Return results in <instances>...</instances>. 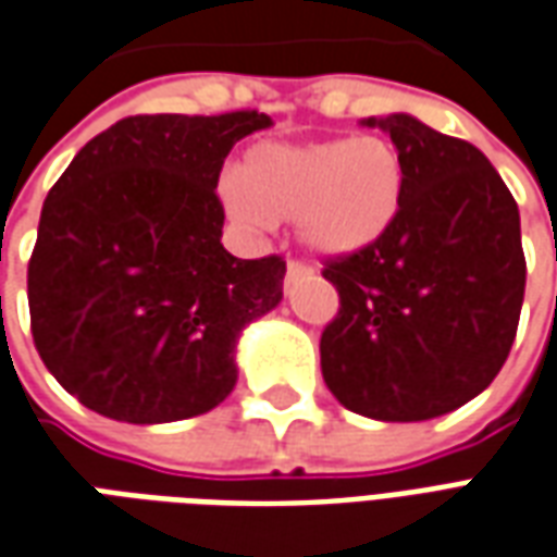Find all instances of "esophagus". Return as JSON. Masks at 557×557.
<instances>
[{
	"label": "esophagus",
	"instance_id": "esophagus-1",
	"mask_svg": "<svg viewBox=\"0 0 557 557\" xmlns=\"http://www.w3.org/2000/svg\"><path fill=\"white\" fill-rule=\"evenodd\" d=\"M304 274H312V268L304 265V262H298V259H289V265H286V280L304 277Z\"/></svg>",
	"mask_w": 557,
	"mask_h": 557
}]
</instances>
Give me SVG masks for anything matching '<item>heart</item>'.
<instances>
[{
    "instance_id": "b5f03b06",
    "label": "heart",
    "mask_w": 557,
    "mask_h": 557,
    "mask_svg": "<svg viewBox=\"0 0 557 557\" xmlns=\"http://www.w3.org/2000/svg\"><path fill=\"white\" fill-rule=\"evenodd\" d=\"M407 171L393 141L357 135L315 144H259L238 180H226L230 212L253 226L295 221L321 257H354L377 245L401 215Z\"/></svg>"
}]
</instances>
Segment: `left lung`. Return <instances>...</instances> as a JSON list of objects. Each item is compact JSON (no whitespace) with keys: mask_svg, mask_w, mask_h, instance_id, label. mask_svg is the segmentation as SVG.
<instances>
[{"mask_svg":"<svg viewBox=\"0 0 557 557\" xmlns=\"http://www.w3.org/2000/svg\"><path fill=\"white\" fill-rule=\"evenodd\" d=\"M362 123L401 152L405 203L377 245L324 262L339 312L321 374L354 413L422 422L472 401L508 360L525 295L520 209L469 141L410 114Z\"/></svg>","mask_w":557,"mask_h":557,"instance_id":"1","label":"left lung"}]
</instances>
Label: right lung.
I'll use <instances>...</instances> for the list:
<instances>
[{"label":"right lung","mask_w":557,"mask_h":557,"mask_svg":"<svg viewBox=\"0 0 557 557\" xmlns=\"http://www.w3.org/2000/svg\"><path fill=\"white\" fill-rule=\"evenodd\" d=\"M259 111L135 114L90 138L49 188L28 259L40 360L97 413L162 425L236 386V342L283 298L277 253L221 245L218 176Z\"/></svg>","instance_id":"1"}]
</instances>
